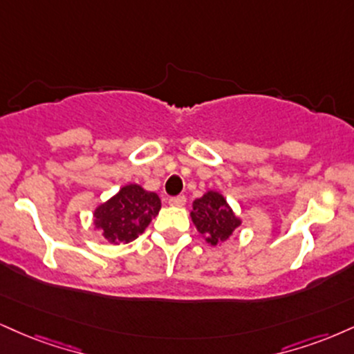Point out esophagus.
<instances>
[{
    "label": "esophagus",
    "mask_w": 354,
    "mask_h": 354,
    "mask_svg": "<svg viewBox=\"0 0 354 354\" xmlns=\"http://www.w3.org/2000/svg\"><path fill=\"white\" fill-rule=\"evenodd\" d=\"M168 203L171 204V206L181 207V206H185V204H186V198H185V196H183V194H180V196H173V198L168 199Z\"/></svg>",
    "instance_id": "obj_1"
}]
</instances>
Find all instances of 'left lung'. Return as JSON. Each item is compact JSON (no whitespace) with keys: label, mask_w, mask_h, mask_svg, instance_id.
<instances>
[{"label":"left lung","mask_w":354,"mask_h":354,"mask_svg":"<svg viewBox=\"0 0 354 354\" xmlns=\"http://www.w3.org/2000/svg\"><path fill=\"white\" fill-rule=\"evenodd\" d=\"M191 219L199 232L206 234V241L212 245L227 241L234 229L241 225V219L236 218L225 199L214 191L196 199Z\"/></svg>","instance_id":"1"}]
</instances>
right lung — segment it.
Masks as SVG:
<instances>
[{"label":"right lung","instance_id":"1","mask_svg":"<svg viewBox=\"0 0 354 354\" xmlns=\"http://www.w3.org/2000/svg\"><path fill=\"white\" fill-rule=\"evenodd\" d=\"M161 207L158 194L129 185L95 211V227L113 244H125L145 231Z\"/></svg>","mask_w":354,"mask_h":354}]
</instances>
